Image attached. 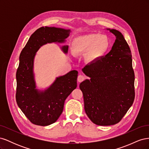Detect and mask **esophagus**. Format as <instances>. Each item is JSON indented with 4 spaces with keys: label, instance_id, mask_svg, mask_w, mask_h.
I'll list each match as a JSON object with an SVG mask.
<instances>
[{
    "label": "esophagus",
    "instance_id": "1",
    "mask_svg": "<svg viewBox=\"0 0 149 149\" xmlns=\"http://www.w3.org/2000/svg\"><path fill=\"white\" fill-rule=\"evenodd\" d=\"M84 78H84V76H83V75H81V74H80V75H79V76H78V81L79 83L82 82L83 81H84Z\"/></svg>",
    "mask_w": 149,
    "mask_h": 149
}]
</instances>
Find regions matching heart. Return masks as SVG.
Listing matches in <instances>:
<instances>
[{"label":"heart","mask_w":149,"mask_h":149,"mask_svg":"<svg viewBox=\"0 0 149 149\" xmlns=\"http://www.w3.org/2000/svg\"><path fill=\"white\" fill-rule=\"evenodd\" d=\"M109 46V40L105 35L99 33L87 34L73 39L71 43V52L75 56L86 52V60L93 63L100 59L107 51Z\"/></svg>","instance_id":"heart-1"}]
</instances>
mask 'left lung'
I'll return each mask as SVG.
<instances>
[{"mask_svg": "<svg viewBox=\"0 0 149 149\" xmlns=\"http://www.w3.org/2000/svg\"><path fill=\"white\" fill-rule=\"evenodd\" d=\"M116 37L105 56L86 65L82 71L88 77L79 84L86 114L98 125H114L132 105L135 76L132 55L119 31L106 29Z\"/></svg>", "mask_w": 149, "mask_h": 149, "instance_id": "8db88e82", "label": "left lung"}]
</instances>
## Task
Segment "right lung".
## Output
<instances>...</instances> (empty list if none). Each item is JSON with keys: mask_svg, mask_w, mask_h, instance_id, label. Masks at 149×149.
I'll return each instance as SVG.
<instances>
[{"mask_svg": "<svg viewBox=\"0 0 149 149\" xmlns=\"http://www.w3.org/2000/svg\"><path fill=\"white\" fill-rule=\"evenodd\" d=\"M70 29L42 26L31 35L19 56L17 79L16 101L18 106L31 123L46 126L57 120L63 110L65 101L77 87L78 72L70 71L56 78L48 88H37L33 72L36 53L44 45L63 43L69 37ZM65 54L68 46L61 47Z\"/></svg>", "mask_w": 149, "mask_h": 149, "instance_id": "add662e5", "label": "right lung"}]
</instances>
